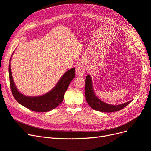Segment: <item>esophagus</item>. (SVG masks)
Returning <instances> with one entry per match:
<instances>
[{"instance_id": "1", "label": "esophagus", "mask_w": 151, "mask_h": 151, "mask_svg": "<svg viewBox=\"0 0 151 151\" xmlns=\"http://www.w3.org/2000/svg\"><path fill=\"white\" fill-rule=\"evenodd\" d=\"M85 68H86V67L83 64H78L76 67V74L78 76H82L84 73Z\"/></svg>"}]
</instances>
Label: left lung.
Returning a JSON list of instances; mask_svg holds the SVG:
<instances>
[{
    "instance_id": "8db88e82",
    "label": "left lung",
    "mask_w": 151,
    "mask_h": 151,
    "mask_svg": "<svg viewBox=\"0 0 151 151\" xmlns=\"http://www.w3.org/2000/svg\"><path fill=\"white\" fill-rule=\"evenodd\" d=\"M86 100L91 108L96 111L103 112H113L120 111L127 106L132 101L119 105L109 104L100 100L96 95L93 91L92 78L90 75H87L86 78L85 87Z\"/></svg>"
}]
</instances>
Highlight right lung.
I'll list each match as a JSON object with an SVG mask.
<instances>
[{
    "label": "right lung",
    "instance_id": "obj_1",
    "mask_svg": "<svg viewBox=\"0 0 151 151\" xmlns=\"http://www.w3.org/2000/svg\"><path fill=\"white\" fill-rule=\"evenodd\" d=\"M9 73L10 89L15 100L20 104L31 111L37 112H45L55 109L63 101L64 93L70 82L76 76V69L72 68L67 70L50 91L42 96L36 97L26 96L19 92L13 81L10 64L9 65Z\"/></svg>",
    "mask_w": 151,
    "mask_h": 151
}]
</instances>
